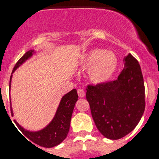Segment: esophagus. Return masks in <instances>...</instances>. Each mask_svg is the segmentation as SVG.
Returning <instances> with one entry per match:
<instances>
[{
	"mask_svg": "<svg viewBox=\"0 0 159 159\" xmlns=\"http://www.w3.org/2000/svg\"><path fill=\"white\" fill-rule=\"evenodd\" d=\"M77 92H78V95H79V96L81 97V98L84 97V95H85V92H84V90L81 89V88H80V89L77 90Z\"/></svg>",
	"mask_w": 159,
	"mask_h": 159,
	"instance_id": "1",
	"label": "esophagus"
}]
</instances>
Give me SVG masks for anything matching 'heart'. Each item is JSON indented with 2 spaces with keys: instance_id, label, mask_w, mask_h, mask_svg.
<instances>
[{
  "instance_id": "heart-1",
  "label": "heart",
  "mask_w": 159,
  "mask_h": 159,
  "mask_svg": "<svg viewBox=\"0 0 159 159\" xmlns=\"http://www.w3.org/2000/svg\"><path fill=\"white\" fill-rule=\"evenodd\" d=\"M78 65L82 70H88L87 78L90 83L101 85L115 75L119 67V60L112 52L94 48L81 56Z\"/></svg>"
}]
</instances>
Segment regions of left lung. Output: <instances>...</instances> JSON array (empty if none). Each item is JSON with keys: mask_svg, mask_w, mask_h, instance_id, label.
<instances>
[{"mask_svg": "<svg viewBox=\"0 0 159 159\" xmlns=\"http://www.w3.org/2000/svg\"><path fill=\"white\" fill-rule=\"evenodd\" d=\"M116 80L88 85L86 99L97 129L109 139H119L135 128L145 111V87L141 67L131 54Z\"/></svg>", "mask_w": 159, "mask_h": 159, "instance_id": "8db88e82", "label": "left lung"}]
</instances>
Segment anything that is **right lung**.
<instances>
[{"instance_id": "add662e5", "label": "right lung", "mask_w": 159, "mask_h": 159, "mask_svg": "<svg viewBox=\"0 0 159 159\" xmlns=\"http://www.w3.org/2000/svg\"><path fill=\"white\" fill-rule=\"evenodd\" d=\"M34 53V50H29L25 53L23 57L18 60L15 67H14L13 70H12V73L16 71V68L19 67L23 63H25L28 59L31 58V57ZM12 76V75L10 76L9 88H11ZM77 100H78V94H77L76 89L71 90V92L65 94L60 100V104H59L56 115H55L52 120L44 128L40 130H38V131H29V130L23 128L16 120H14V123H16V127L21 131L22 134L27 138L26 139L27 140L29 139L36 145L46 147V148L56 147V146L62 143L67 137V133L69 131L71 115H72L73 110H74L75 102ZM11 113L13 116L12 107H11Z\"/></svg>"}]
</instances>
